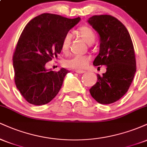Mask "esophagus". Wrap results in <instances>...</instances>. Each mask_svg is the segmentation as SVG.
Returning a JSON list of instances; mask_svg holds the SVG:
<instances>
[{
  "mask_svg": "<svg viewBox=\"0 0 147 147\" xmlns=\"http://www.w3.org/2000/svg\"><path fill=\"white\" fill-rule=\"evenodd\" d=\"M75 72H77V73H79V74H83L86 72L85 70H76Z\"/></svg>",
  "mask_w": 147,
  "mask_h": 147,
  "instance_id": "obj_1",
  "label": "esophagus"
}]
</instances>
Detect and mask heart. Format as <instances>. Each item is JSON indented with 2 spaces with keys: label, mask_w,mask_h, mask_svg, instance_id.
I'll use <instances>...</instances> for the list:
<instances>
[{
  "label": "heart",
  "mask_w": 147,
  "mask_h": 147,
  "mask_svg": "<svg viewBox=\"0 0 147 147\" xmlns=\"http://www.w3.org/2000/svg\"><path fill=\"white\" fill-rule=\"evenodd\" d=\"M76 34L80 36L88 44L90 45L95 41V34L91 28L87 25L79 27L75 31ZM71 43V36L70 34H66L64 36L61 42V50L64 54L69 52ZM90 61V57L88 56H73L69 59L65 61L64 64L66 67L75 70H83L86 68L88 64Z\"/></svg>",
  "instance_id": "heart-1"
}]
</instances>
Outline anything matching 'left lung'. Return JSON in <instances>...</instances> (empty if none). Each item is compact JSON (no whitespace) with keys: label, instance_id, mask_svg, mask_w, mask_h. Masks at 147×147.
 <instances>
[{"label":"left lung","instance_id":"left-lung-1","mask_svg":"<svg viewBox=\"0 0 147 147\" xmlns=\"http://www.w3.org/2000/svg\"><path fill=\"white\" fill-rule=\"evenodd\" d=\"M88 22L100 38L99 53L93 65L106 67L102 76L97 75L90 95L99 104H112L125 95L136 72L132 40L126 27L111 15H95Z\"/></svg>","mask_w":147,"mask_h":147}]
</instances>
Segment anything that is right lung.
Here are the masks:
<instances>
[{
  "label": "right lung",
  "mask_w": 147,
  "mask_h": 147,
  "mask_svg": "<svg viewBox=\"0 0 147 147\" xmlns=\"http://www.w3.org/2000/svg\"><path fill=\"white\" fill-rule=\"evenodd\" d=\"M80 19L44 13L23 29L13 55V67L16 88L30 104H46L58 94L70 71L47 70L45 65L61 53L64 36Z\"/></svg>",
  "instance_id": "obj_1"
}]
</instances>
